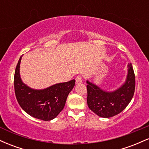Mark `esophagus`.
Here are the masks:
<instances>
[{"mask_svg": "<svg viewBox=\"0 0 149 149\" xmlns=\"http://www.w3.org/2000/svg\"><path fill=\"white\" fill-rule=\"evenodd\" d=\"M82 82H83V78H82V77L80 76H78L76 78V84H80V83H82Z\"/></svg>", "mask_w": 149, "mask_h": 149, "instance_id": "1", "label": "esophagus"}]
</instances>
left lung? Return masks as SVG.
I'll return each mask as SVG.
<instances>
[{
    "instance_id": "left-lung-1",
    "label": "left lung",
    "mask_w": 149,
    "mask_h": 149,
    "mask_svg": "<svg viewBox=\"0 0 149 149\" xmlns=\"http://www.w3.org/2000/svg\"><path fill=\"white\" fill-rule=\"evenodd\" d=\"M127 68L125 81L114 91H105L87 80L88 107L100 117L111 118L118 115L132 99L135 90V76L131 63L128 64Z\"/></svg>"
}]
</instances>
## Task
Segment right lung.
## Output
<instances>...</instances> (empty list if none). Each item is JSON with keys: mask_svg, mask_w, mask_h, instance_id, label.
Returning a JSON list of instances; mask_svg holds the SVG:
<instances>
[{"mask_svg": "<svg viewBox=\"0 0 149 149\" xmlns=\"http://www.w3.org/2000/svg\"><path fill=\"white\" fill-rule=\"evenodd\" d=\"M22 57L19 59L14 77L15 92L19 104L25 112L35 118L45 121L55 118L64 109L76 80L57 83L42 90L31 88L22 82L20 77Z\"/></svg>", "mask_w": 149, "mask_h": 149, "instance_id": "add662e5", "label": "right lung"}]
</instances>
